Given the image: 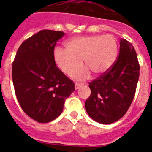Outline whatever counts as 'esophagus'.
Here are the masks:
<instances>
[{
    "instance_id": "obj_1",
    "label": "esophagus",
    "mask_w": 152,
    "mask_h": 152,
    "mask_svg": "<svg viewBox=\"0 0 152 152\" xmlns=\"http://www.w3.org/2000/svg\"><path fill=\"white\" fill-rule=\"evenodd\" d=\"M81 86H83L82 84H79V83H76L75 85V90H77L79 89V88L81 87Z\"/></svg>"
}]
</instances>
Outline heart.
Instances as JSON below:
<instances>
[{
    "instance_id": "b5f03b06",
    "label": "heart",
    "mask_w": 152,
    "mask_h": 152,
    "mask_svg": "<svg viewBox=\"0 0 152 152\" xmlns=\"http://www.w3.org/2000/svg\"><path fill=\"white\" fill-rule=\"evenodd\" d=\"M117 52V41L112 35H93L70 39L65 42V49H55L53 58L58 68L70 77L81 68L83 60L87 68L76 77L84 80L91 72L96 76L108 72L116 61Z\"/></svg>"
}]
</instances>
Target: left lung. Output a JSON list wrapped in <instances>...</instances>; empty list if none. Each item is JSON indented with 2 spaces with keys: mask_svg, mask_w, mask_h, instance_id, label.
<instances>
[{
  "mask_svg": "<svg viewBox=\"0 0 152 152\" xmlns=\"http://www.w3.org/2000/svg\"><path fill=\"white\" fill-rule=\"evenodd\" d=\"M119 54L111 68L89 83L86 111L94 120L110 124L124 116L133 100L139 77L138 58L129 42L121 39Z\"/></svg>",
  "mask_w": 152,
  "mask_h": 152,
  "instance_id": "obj_1",
  "label": "left lung"
}]
</instances>
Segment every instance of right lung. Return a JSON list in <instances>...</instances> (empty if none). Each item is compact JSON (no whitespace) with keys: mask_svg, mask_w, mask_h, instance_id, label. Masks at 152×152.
<instances>
[{"mask_svg":"<svg viewBox=\"0 0 152 152\" xmlns=\"http://www.w3.org/2000/svg\"><path fill=\"white\" fill-rule=\"evenodd\" d=\"M64 35L43 29L28 38L17 50L12 66L13 87L21 108L38 123L60 116L75 84L56 66L55 46Z\"/></svg>","mask_w":152,"mask_h":152,"instance_id":"1","label":"right lung"}]
</instances>
